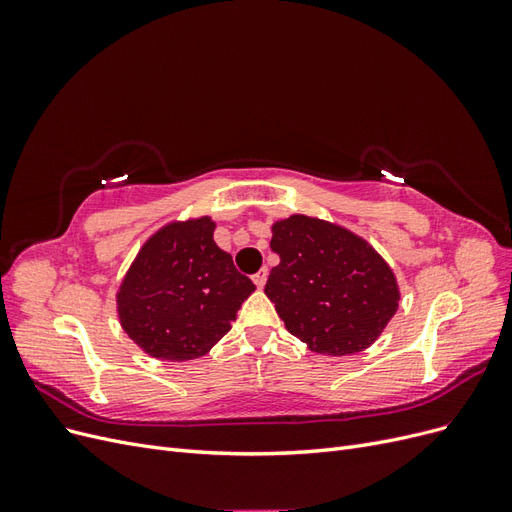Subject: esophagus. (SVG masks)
<instances>
[{"label":"esophagus","instance_id":"obj_1","mask_svg":"<svg viewBox=\"0 0 512 512\" xmlns=\"http://www.w3.org/2000/svg\"><path fill=\"white\" fill-rule=\"evenodd\" d=\"M267 275H269V273H267V269H260V271L252 277V280H254V284H256L258 288H262V286L267 284Z\"/></svg>","mask_w":512,"mask_h":512}]
</instances>
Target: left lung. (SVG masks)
Returning a JSON list of instances; mask_svg holds the SVG:
<instances>
[{"label":"left lung","instance_id":"8db88e82","mask_svg":"<svg viewBox=\"0 0 512 512\" xmlns=\"http://www.w3.org/2000/svg\"><path fill=\"white\" fill-rule=\"evenodd\" d=\"M280 256L265 286L286 329L318 354L369 348L399 307L393 269L348 228L309 215L271 226Z\"/></svg>","mask_w":512,"mask_h":512}]
</instances>
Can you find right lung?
<instances>
[{"instance_id":"1","label":"right lung","mask_w":512,"mask_h":512,"mask_svg":"<svg viewBox=\"0 0 512 512\" xmlns=\"http://www.w3.org/2000/svg\"><path fill=\"white\" fill-rule=\"evenodd\" d=\"M209 215L170 222L151 235L117 292L123 331L153 359L205 356L230 331L256 290L213 241Z\"/></svg>"}]
</instances>
